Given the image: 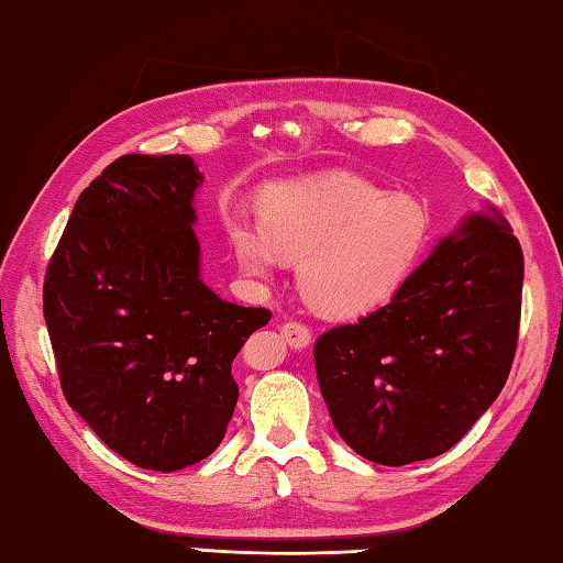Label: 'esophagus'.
I'll return each mask as SVG.
<instances>
[{"mask_svg": "<svg viewBox=\"0 0 563 563\" xmlns=\"http://www.w3.org/2000/svg\"><path fill=\"white\" fill-rule=\"evenodd\" d=\"M282 339L289 343L291 349H307L309 343H311V331L303 327V323H299V321H287V323H282Z\"/></svg>", "mask_w": 563, "mask_h": 563, "instance_id": "esophagus-1", "label": "esophagus"}]
</instances>
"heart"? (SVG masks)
<instances>
[{
	"label": "heart",
	"instance_id": "1",
	"mask_svg": "<svg viewBox=\"0 0 563 563\" xmlns=\"http://www.w3.org/2000/svg\"><path fill=\"white\" fill-rule=\"evenodd\" d=\"M430 236V207L418 195L333 173L269 187L260 197V224H234L230 244L242 269L260 279L282 260H299L303 299L327 317L351 319L406 287Z\"/></svg>",
	"mask_w": 563,
	"mask_h": 563
}]
</instances>
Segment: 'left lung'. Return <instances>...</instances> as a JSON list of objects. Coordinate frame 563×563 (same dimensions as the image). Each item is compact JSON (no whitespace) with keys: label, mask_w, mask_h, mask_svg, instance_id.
<instances>
[{"label":"left lung","mask_w":563,"mask_h":563,"mask_svg":"<svg viewBox=\"0 0 563 563\" xmlns=\"http://www.w3.org/2000/svg\"><path fill=\"white\" fill-rule=\"evenodd\" d=\"M521 282L517 236L485 205L442 236L388 303L321 333L313 363L343 442L388 467L457 445L507 383Z\"/></svg>","instance_id":"left-lung-1"}]
</instances>
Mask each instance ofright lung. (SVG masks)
Here are the masks:
<instances>
[{
	"instance_id": "obj_1",
	"label": "right lung",
	"mask_w": 563,
	"mask_h": 563,
	"mask_svg": "<svg viewBox=\"0 0 563 563\" xmlns=\"http://www.w3.org/2000/svg\"><path fill=\"white\" fill-rule=\"evenodd\" d=\"M190 155H123L74 205L44 282L64 396L133 465L175 472L220 445L240 388L232 361L266 309L200 276Z\"/></svg>"
}]
</instances>
